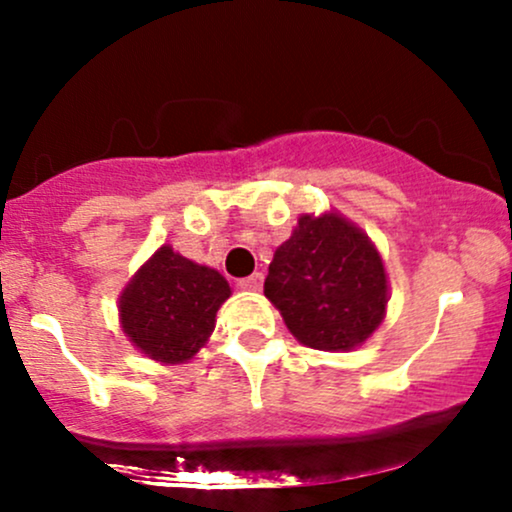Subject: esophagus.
Segmentation results:
<instances>
[{
	"mask_svg": "<svg viewBox=\"0 0 512 512\" xmlns=\"http://www.w3.org/2000/svg\"><path fill=\"white\" fill-rule=\"evenodd\" d=\"M262 281H264V276L260 272H255V274L245 276V279H240L238 281V289H243V291H260L262 289Z\"/></svg>",
	"mask_w": 512,
	"mask_h": 512,
	"instance_id": "esophagus-1",
	"label": "esophagus"
}]
</instances>
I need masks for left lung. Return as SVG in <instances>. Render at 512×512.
<instances>
[{"label":"left lung","mask_w":512,"mask_h":512,"mask_svg":"<svg viewBox=\"0 0 512 512\" xmlns=\"http://www.w3.org/2000/svg\"><path fill=\"white\" fill-rule=\"evenodd\" d=\"M264 296L301 344L351 351L385 317L383 257L366 233L337 211L303 214L291 238L274 252Z\"/></svg>","instance_id":"1"}]
</instances>
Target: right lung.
<instances>
[{"label": "right lung", "instance_id": "add662e5", "mask_svg": "<svg viewBox=\"0 0 512 512\" xmlns=\"http://www.w3.org/2000/svg\"><path fill=\"white\" fill-rule=\"evenodd\" d=\"M228 296L231 286L216 269L163 245L122 291V332L154 361L185 363L207 344Z\"/></svg>", "mask_w": 512, "mask_h": 512}]
</instances>
